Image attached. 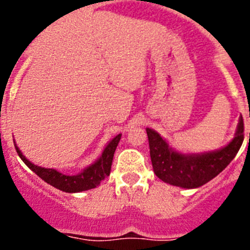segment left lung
Returning <instances> with one entry per match:
<instances>
[{
  "label": "left lung",
  "mask_w": 250,
  "mask_h": 250,
  "mask_svg": "<svg viewBox=\"0 0 250 250\" xmlns=\"http://www.w3.org/2000/svg\"><path fill=\"white\" fill-rule=\"evenodd\" d=\"M146 133L154 174L171 186L197 188L215 178L235 158L244 140V121L241 117L236 135L227 146L204 154H180L172 150L156 131L146 128Z\"/></svg>",
  "instance_id": "left-lung-1"
}]
</instances>
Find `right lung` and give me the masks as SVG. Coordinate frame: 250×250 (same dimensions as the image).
<instances>
[{
    "label": "right lung",
    "instance_id": "add662e5",
    "mask_svg": "<svg viewBox=\"0 0 250 250\" xmlns=\"http://www.w3.org/2000/svg\"><path fill=\"white\" fill-rule=\"evenodd\" d=\"M121 133L115 136L113 140L110 141L105 150L102 152V156L98 158L93 165L86 167L85 170L82 171L80 174L74 175V176H68V175L61 174L60 171L54 170V168H44V167L36 166V165L31 164L27 158H25L19 149L15 145L18 156L21 157V161L24 162L31 170L40 176L44 182H46L50 186L56 187L57 189L68 192V193H75V192H82V190H88L92 188H96L100 186L102 180H105L110 175L111 171V164H113V157L117 149V145L121 140Z\"/></svg>",
    "mask_w": 250,
    "mask_h": 250
}]
</instances>
